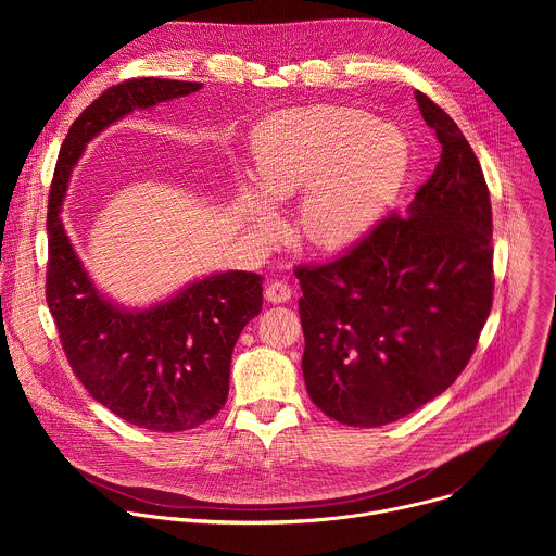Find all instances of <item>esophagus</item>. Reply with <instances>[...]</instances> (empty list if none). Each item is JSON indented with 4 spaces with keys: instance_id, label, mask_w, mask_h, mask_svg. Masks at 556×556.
I'll use <instances>...</instances> for the list:
<instances>
[{
    "instance_id": "esophagus-1",
    "label": "esophagus",
    "mask_w": 556,
    "mask_h": 556,
    "mask_svg": "<svg viewBox=\"0 0 556 556\" xmlns=\"http://www.w3.org/2000/svg\"><path fill=\"white\" fill-rule=\"evenodd\" d=\"M290 294H292V290L286 281H270L264 292L266 301H270V303H286L290 299Z\"/></svg>"
}]
</instances>
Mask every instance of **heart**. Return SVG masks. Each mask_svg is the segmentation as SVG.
<instances>
[{
	"label": "heart",
	"mask_w": 556,
	"mask_h": 556,
	"mask_svg": "<svg viewBox=\"0 0 556 556\" xmlns=\"http://www.w3.org/2000/svg\"><path fill=\"white\" fill-rule=\"evenodd\" d=\"M255 187H242L253 228L273 237L267 204L296 198L299 230L321 251L354 244L399 195L409 165L405 136L343 105H309L266 118L253 138Z\"/></svg>",
	"instance_id": "1"
}]
</instances>
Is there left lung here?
Masks as SVG:
<instances>
[{
    "instance_id": "8db88e82",
    "label": "left lung",
    "mask_w": 556,
    "mask_h": 556,
    "mask_svg": "<svg viewBox=\"0 0 556 556\" xmlns=\"http://www.w3.org/2000/svg\"><path fill=\"white\" fill-rule=\"evenodd\" d=\"M442 155L407 215L391 213L339 260L301 266L303 378L350 427L420 409L466 367L493 305L491 195L468 140L416 92Z\"/></svg>"
}]
</instances>
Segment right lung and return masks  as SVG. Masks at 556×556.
<instances>
[{
    "label": "right lung",
    "mask_w": 556,
    "mask_h": 556,
    "mask_svg": "<svg viewBox=\"0 0 556 556\" xmlns=\"http://www.w3.org/2000/svg\"><path fill=\"white\" fill-rule=\"evenodd\" d=\"M200 88L142 76L105 90L72 123L48 200L46 301L67 363L97 403L129 425L161 433L195 429L224 407L232 348L262 312V277L215 273L151 307H123L99 292L78 260L61 204L74 165L97 134L134 110Z\"/></svg>",
    "instance_id": "add662e5"
}]
</instances>
